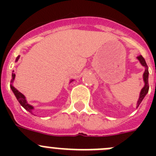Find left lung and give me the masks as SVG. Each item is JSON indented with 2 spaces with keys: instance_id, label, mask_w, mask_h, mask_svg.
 Here are the masks:
<instances>
[{
  "instance_id": "left-lung-1",
  "label": "left lung",
  "mask_w": 156,
  "mask_h": 156,
  "mask_svg": "<svg viewBox=\"0 0 156 156\" xmlns=\"http://www.w3.org/2000/svg\"><path fill=\"white\" fill-rule=\"evenodd\" d=\"M137 59H138L139 61H140V64L142 65L143 66H144V68H145V71H144V74H143V79H144V87L141 89L140 93V97H139L138 101H137V107H138L139 105L140 104V102L142 101V100L144 99V98L145 97V95L148 94V89H149V86H148V66L146 64V62L144 60V58L142 57L141 55H139L137 57Z\"/></svg>"
}]
</instances>
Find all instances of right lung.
Listing matches in <instances>:
<instances>
[{"label": "right lung", "mask_w": 156, "mask_h": 156, "mask_svg": "<svg viewBox=\"0 0 156 156\" xmlns=\"http://www.w3.org/2000/svg\"><path fill=\"white\" fill-rule=\"evenodd\" d=\"M19 57H20V56L19 55L17 58H16V62H17L18 60H19ZM12 80H11V83H13V80H15V77H16V74L14 73H12ZM72 81H73V80H72L70 81V83H71ZM10 87H11V89H12V91H13L14 94L16 95V98H17V100L19 101V102L20 103V105H21L23 106V107L25 108V109L27 110V111L30 112H31V113H33V112H32V110L34 109V107H33V106H32V105H30V104H28V102H27V100H26V98H25L24 95H23L22 93H20V92H19V90H18L17 89H16V88L14 87L13 85H12V84H11Z\"/></svg>", "instance_id": "obj_1"}]
</instances>
